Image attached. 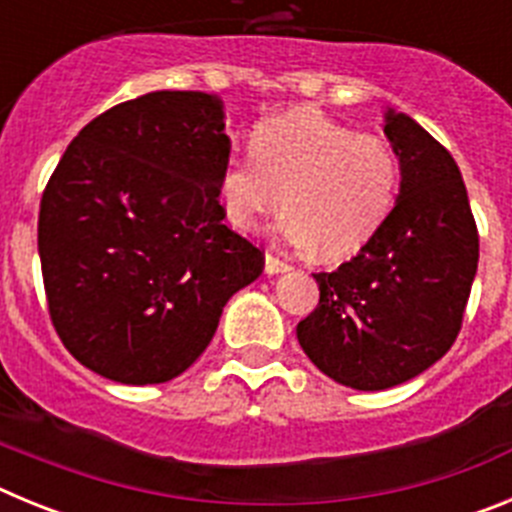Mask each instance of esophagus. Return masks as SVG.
I'll return each instance as SVG.
<instances>
[{
  "mask_svg": "<svg viewBox=\"0 0 512 512\" xmlns=\"http://www.w3.org/2000/svg\"><path fill=\"white\" fill-rule=\"evenodd\" d=\"M289 269H292V266H289L287 261H282L279 256H274V253H266V259H264L266 274H284V271Z\"/></svg>",
  "mask_w": 512,
  "mask_h": 512,
  "instance_id": "1",
  "label": "esophagus"
}]
</instances>
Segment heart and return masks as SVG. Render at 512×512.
Instances as JSON below:
<instances>
[{"instance_id":"heart-1","label":"heart","mask_w":512,"mask_h":512,"mask_svg":"<svg viewBox=\"0 0 512 512\" xmlns=\"http://www.w3.org/2000/svg\"><path fill=\"white\" fill-rule=\"evenodd\" d=\"M397 189L400 161L387 140L302 107L256 125L251 156L223 166L220 205L248 233L287 202L284 241L346 259L382 228Z\"/></svg>"}]
</instances>
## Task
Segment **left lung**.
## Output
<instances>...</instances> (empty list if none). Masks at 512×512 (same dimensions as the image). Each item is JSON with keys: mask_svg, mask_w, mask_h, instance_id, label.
I'll return each instance as SVG.
<instances>
[{"mask_svg": "<svg viewBox=\"0 0 512 512\" xmlns=\"http://www.w3.org/2000/svg\"><path fill=\"white\" fill-rule=\"evenodd\" d=\"M400 161L390 217L354 259L320 271L297 341L333 382L377 392L418 377L456 341L479 261L467 187L451 153L405 112H384Z\"/></svg>", "mask_w": 512, "mask_h": 512, "instance_id": "8db88e82", "label": "left lung"}]
</instances>
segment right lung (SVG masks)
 Returning a JSON list of instances; mask_svg holds the SVG:
<instances>
[{
    "label": "right lung",
    "instance_id": "1",
    "mask_svg": "<svg viewBox=\"0 0 512 512\" xmlns=\"http://www.w3.org/2000/svg\"><path fill=\"white\" fill-rule=\"evenodd\" d=\"M223 99L151 92L94 117L40 200L38 253L53 328L120 384L187 372L264 253L223 225Z\"/></svg>",
    "mask_w": 512,
    "mask_h": 512
}]
</instances>
